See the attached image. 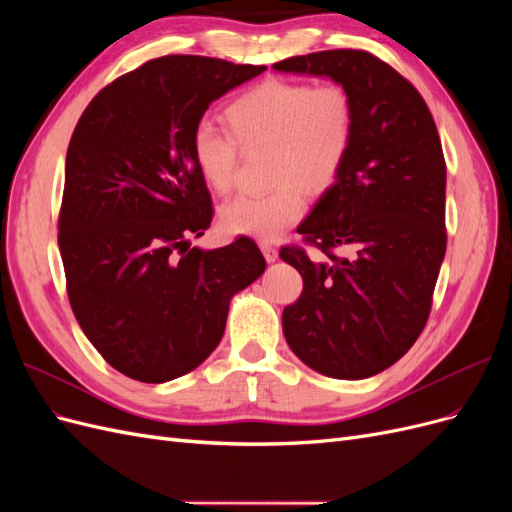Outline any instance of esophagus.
<instances>
[{
  "label": "esophagus",
  "instance_id": "34e87169",
  "mask_svg": "<svg viewBox=\"0 0 512 512\" xmlns=\"http://www.w3.org/2000/svg\"><path fill=\"white\" fill-rule=\"evenodd\" d=\"M260 250H262V254H265L267 262H275V260H277V247H275L273 243L262 241V243H260Z\"/></svg>",
  "mask_w": 512,
  "mask_h": 512
}]
</instances>
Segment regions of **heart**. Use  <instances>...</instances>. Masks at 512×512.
<instances>
[{"instance_id":"heart-1","label":"heart","mask_w":512,"mask_h":512,"mask_svg":"<svg viewBox=\"0 0 512 512\" xmlns=\"http://www.w3.org/2000/svg\"><path fill=\"white\" fill-rule=\"evenodd\" d=\"M226 130L198 123L192 158L213 192L232 190L243 151L271 147L269 177L275 188L243 194L220 209L232 235L275 241L307 209V193L324 194L342 177L350 158L356 108L346 85L267 79L245 89L224 108Z\"/></svg>"}]
</instances>
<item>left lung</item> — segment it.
<instances>
[{"instance_id": "8db88e82", "label": "left lung", "mask_w": 512, "mask_h": 512, "mask_svg": "<svg viewBox=\"0 0 512 512\" xmlns=\"http://www.w3.org/2000/svg\"><path fill=\"white\" fill-rule=\"evenodd\" d=\"M280 72L329 76L356 108L350 158L297 228L327 260L286 245L282 260L303 277L301 297L282 314L286 342L318 374L376 376L423 333L446 252V162L416 87L367 51L335 49L273 64ZM352 244L357 254L332 250Z\"/></svg>"}]
</instances>
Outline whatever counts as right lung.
I'll list each match as a JSON object with an SVG mask.
<instances>
[{"label": "right lung", "instance_id": "add662e5", "mask_svg": "<svg viewBox=\"0 0 512 512\" xmlns=\"http://www.w3.org/2000/svg\"><path fill=\"white\" fill-rule=\"evenodd\" d=\"M265 66L166 55L119 76L72 132L59 252L72 312L102 359L138 382L188 374L220 344L232 294L267 262L250 237L190 247L213 220L192 132Z\"/></svg>", "mask_w": 512, "mask_h": 512}]
</instances>
